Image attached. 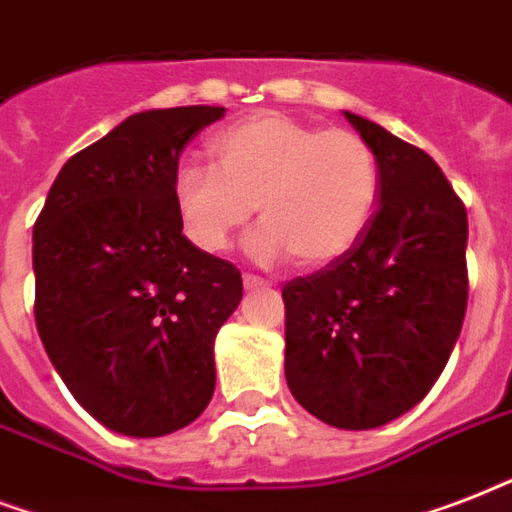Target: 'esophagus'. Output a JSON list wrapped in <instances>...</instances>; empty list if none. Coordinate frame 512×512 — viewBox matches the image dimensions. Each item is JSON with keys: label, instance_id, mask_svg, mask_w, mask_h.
<instances>
[{"label": "esophagus", "instance_id": "obj_1", "mask_svg": "<svg viewBox=\"0 0 512 512\" xmlns=\"http://www.w3.org/2000/svg\"><path fill=\"white\" fill-rule=\"evenodd\" d=\"M243 283L248 291H256V288H267V280L264 277H256V275H243Z\"/></svg>", "mask_w": 512, "mask_h": 512}]
</instances>
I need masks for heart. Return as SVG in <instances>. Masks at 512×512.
Here are the masks:
<instances>
[{"label":"heart","instance_id":"b5f03b06","mask_svg":"<svg viewBox=\"0 0 512 512\" xmlns=\"http://www.w3.org/2000/svg\"><path fill=\"white\" fill-rule=\"evenodd\" d=\"M211 165H181L173 205L200 251H227L259 205L248 240L259 264L296 259L326 269L371 227L382 192L374 146L355 130L318 128L280 112L251 114L211 138Z\"/></svg>","mask_w":512,"mask_h":512}]
</instances>
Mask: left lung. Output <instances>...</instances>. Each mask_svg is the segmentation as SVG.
Wrapping results in <instances>:
<instances>
[{"mask_svg": "<svg viewBox=\"0 0 512 512\" xmlns=\"http://www.w3.org/2000/svg\"><path fill=\"white\" fill-rule=\"evenodd\" d=\"M374 146L382 192L344 259L283 285L285 382L326 425L371 430L425 398L467 310V211L435 160L344 112Z\"/></svg>", "mask_w": 512, "mask_h": 512, "instance_id": "8db88e82", "label": "left lung"}]
</instances>
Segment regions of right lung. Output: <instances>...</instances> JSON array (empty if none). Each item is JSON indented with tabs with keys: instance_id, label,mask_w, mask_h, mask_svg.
Segmentation results:
<instances>
[{
	"instance_id": "obj_1",
	"label": "right lung",
	"mask_w": 512,
	"mask_h": 512,
	"mask_svg": "<svg viewBox=\"0 0 512 512\" xmlns=\"http://www.w3.org/2000/svg\"><path fill=\"white\" fill-rule=\"evenodd\" d=\"M224 106L152 109L77 152L34 224V318L63 384L114 433L157 438L216 390L213 339L243 299L235 264L181 235L173 176Z\"/></svg>"
}]
</instances>
